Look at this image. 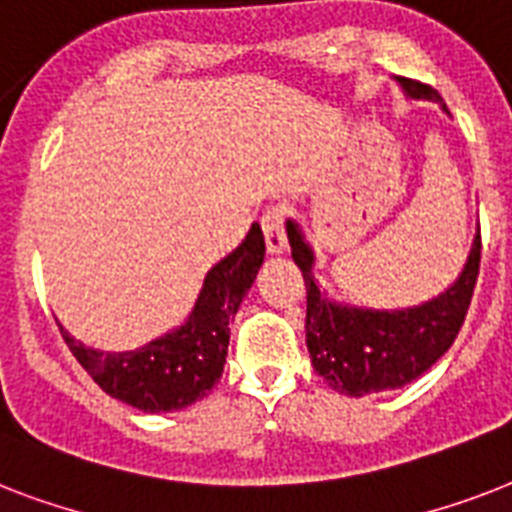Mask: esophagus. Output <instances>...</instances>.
I'll use <instances>...</instances> for the list:
<instances>
[{
    "instance_id": "1",
    "label": "esophagus",
    "mask_w": 512,
    "mask_h": 512,
    "mask_svg": "<svg viewBox=\"0 0 512 512\" xmlns=\"http://www.w3.org/2000/svg\"><path fill=\"white\" fill-rule=\"evenodd\" d=\"M263 225L265 247L271 255H281L287 249V209L284 207H268L260 217Z\"/></svg>"
}]
</instances>
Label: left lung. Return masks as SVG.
Segmentation results:
<instances>
[{"instance_id": "left-lung-1", "label": "left lung", "mask_w": 512, "mask_h": 512, "mask_svg": "<svg viewBox=\"0 0 512 512\" xmlns=\"http://www.w3.org/2000/svg\"><path fill=\"white\" fill-rule=\"evenodd\" d=\"M412 98L441 100L430 84L398 79ZM289 247L297 268L303 271L308 311H305V342L311 350L313 369L329 388L345 396H366L380 390H396L425 374L460 335L468 316L473 289L481 268V231L470 249L465 271L444 295L406 311H369L329 303L311 276L313 252L295 223L287 225Z\"/></svg>"}]
</instances>
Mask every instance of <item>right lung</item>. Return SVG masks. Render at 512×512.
<instances>
[{
    "instance_id": "add662e5",
    "label": "right lung",
    "mask_w": 512,
    "mask_h": 512,
    "mask_svg": "<svg viewBox=\"0 0 512 512\" xmlns=\"http://www.w3.org/2000/svg\"><path fill=\"white\" fill-rule=\"evenodd\" d=\"M265 239L252 225L247 239L207 273L196 308L183 327L138 350L103 353L76 342L60 327L68 350L108 396L143 412H177L199 401L223 374L228 321L263 265Z\"/></svg>"
}]
</instances>
